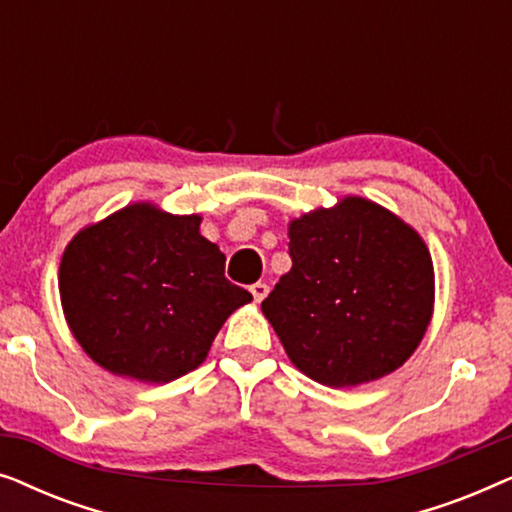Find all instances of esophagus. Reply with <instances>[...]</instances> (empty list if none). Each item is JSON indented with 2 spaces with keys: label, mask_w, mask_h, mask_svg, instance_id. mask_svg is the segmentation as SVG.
Wrapping results in <instances>:
<instances>
[{
  "label": "esophagus",
  "mask_w": 512,
  "mask_h": 512,
  "mask_svg": "<svg viewBox=\"0 0 512 512\" xmlns=\"http://www.w3.org/2000/svg\"><path fill=\"white\" fill-rule=\"evenodd\" d=\"M249 291H251V296H254L256 303H261V300H263L265 296H268L270 286H268V284H263V282H256V284H251V286H249Z\"/></svg>",
  "instance_id": "34e87169"
}]
</instances>
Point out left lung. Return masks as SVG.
I'll return each instance as SVG.
<instances>
[{"label":"left lung","instance_id":"left-lung-1","mask_svg":"<svg viewBox=\"0 0 512 512\" xmlns=\"http://www.w3.org/2000/svg\"><path fill=\"white\" fill-rule=\"evenodd\" d=\"M291 270L261 303L293 366L326 387H359L415 354L433 317V261L387 207L345 195L289 223Z\"/></svg>","mask_w":512,"mask_h":512}]
</instances>
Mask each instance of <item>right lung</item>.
Segmentation results:
<instances>
[{"instance_id":"right-lung-1","label":"right lung","mask_w":512,"mask_h":512,"mask_svg":"<svg viewBox=\"0 0 512 512\" xmlns=\"http://www.w3.org/2000/svg\"><path fill=\"white\" fill-rule=\"evenodd\" d=\"M200 214L132 205L81 228L62 254L60 303L97 366L146 384L191 373L251 293L223 277L226 256Z\"/></svg>"}]
</instances>
